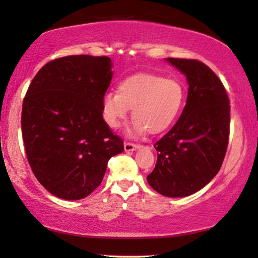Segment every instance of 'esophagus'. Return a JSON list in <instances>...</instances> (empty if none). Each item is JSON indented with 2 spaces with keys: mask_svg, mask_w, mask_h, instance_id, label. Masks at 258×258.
I'll return each mask as SVG.
<instances>
[{
  "mask_svg": "<svg viewBox=\"0 0 258 258\" xmlns=\"http://www.w3.org/2000/svg\"><path fill=\"white\" fill-rule=\"evenodd\" d=\"M141 147H142V146H140V144H134V143H129V142L124 143V150L128 151V153H129V151L139 150Z\"/></svg>",
  "mask_w": 258,
  "mask_h": 258,
  "instance_id": "obj_1",
  "label": "esophagus"
}]
</instances>
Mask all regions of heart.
Listing matches in <instances>:
<instances>
[{"instance_id": "b5f03b06", "label": "heart", "mask_w": 258, "mask_h": 258, "mask_svg": "<svg viewBox=\"0 0 258 258\" xmlns=\"http://www.w3.org/2000/svg\"><path fill=\"white\" fill-rule=\"evenodd\" d=\"M185 100L184 86L176 79L154 74H136L123 80L118 93L108 91L102 98V114L110 128H118L130 109L136 119L133 133L158 134L178 117Z\"/></svg>"}]
</instances>
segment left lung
Returning a JSON list of instances; mask_svg holds the SVG:
<instances>
[{
	"label": "left lung",
	"mask_w": 258,
	"mask_h": 258,
	"mask_svg": "<svg viewBox=\"0 0 258 258\" xmlns=\"http://www.w3.org/2000/svg\"><path fill=\"white\" fill-rule=\"evenodd\" d=\"M186 77V104L178 121L154 144L157 162L147 176L151 188L167 197L190 196L220 171L227 153L230 105L223 84L197 59L165 58Z\"/></svg>",
	"instance_id": "left-lung-1"
}]
</instances>
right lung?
Instances as JSON below:
<instances>
[{"label":"right lung","mask_w":258,"mask_h":258,"mask_svg":"<svg viewBox=\"0 0 258 258\" xmlns=\"http://www.w3.org/2000/svg\"><path fill=\"white\" fill-rule=\"evenodd\" d=\"M111 67L107 56H66L42 67L28 88L21 117L27 158L37 181L58 199L90 195L109 158L124 149L102 115Z\"/></svg>","instance_id":"right-lung-1"}]
</instances>
